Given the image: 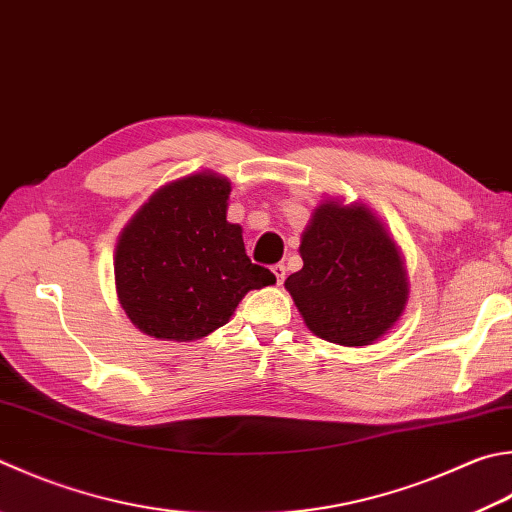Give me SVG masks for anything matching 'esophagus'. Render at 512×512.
<instances>
[{
    "mask_svg": "<svg viewBox=\"0 0 512 512\" xmlns=\"http://www.w3.org/2000/svg\"><path fill=\"white\" fill-rule=\"evenodd\" d=\"M272 272H274V276H276V283L281 285V283L285 281V272H287L285 265H283V263H276V265L272 267Z\"/></svg>",
    "mask_w": 512,
    "mask_h": 512,
    "instance_id": "1",
    "label": "esophagus"
}]
</instances>
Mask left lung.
<instances>
[{"label":"left lung","instance_id":"8db88e82","mask_svg":"<svg viewBox=\"0 0 512 512\" xmlns=\"http://www.w3.org/2000/svg\"><path fill=\"white\" fill-rule=\"evenodd\" d=\"M303 267L285 287L310 330L330 343L370 345L406 307L397 245L368 209L323 202L301 240Z\"/></svg>","mask_w":512,"mask_h":512}]
</instances>
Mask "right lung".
Here are the masks:
<instances>
[{
    "label": "right lung",
    "mask_w": 512,
    "mask_h": 512,
    "mask_svg": "<svg viewBox=\"0 0 512 512\" xmlns=\"http://www.w3.org/2000/svg\"><path fill=\"white\" fill-rule=\"evenodd\" d=\"M229 180L194 173L149 198L115 249V287L144 334L202 339L225 325L249 289L276 283L245 254L243 229L227 223Z\"/></svg>",
    "instance_id": "right-lung-1"
}]
</instances>
